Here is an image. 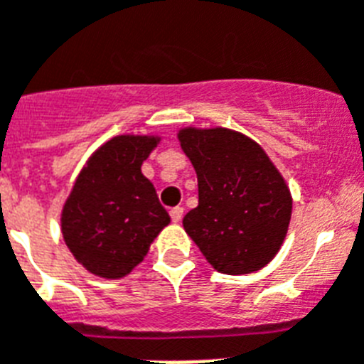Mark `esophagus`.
I'll list each match as a JSON object with an SVG mask.
<instances>
[{"instance_id": "34e87169", "label": "esophagus", "mask_w": 364, "mask_h": 364, "mask_svg": "<svg viewBox=\"0 0 364 364\" xmlns=\"http://www.w3.org/2000/svg\"><path fill=\"white\" fill-rule=\"evenodd\" d=\"M171 219H173V223H180V219L184 215V208L182 206H175V208L171 210Z\"/></svg>"}]
</instances>
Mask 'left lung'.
I'll return each instance as SVG.
<instances>
[{
    "label": "left lung",
    "mask_w": 364,
    "mask_h": 364,
    "mask_svg": "<svg viewBox=\"0 0 364 364\" xmlns=\"http://www.w3.org/2000/svg\"><path fill=\"white\" fill-rule=\"evenodd\" d=\"M180 146L197 173L199 206L184 229L218 272H258L281 249L292 195L262 146L229 128H184Z\"/></svg>",
    "instance_id": "left-lung-1"
}]
</instances>
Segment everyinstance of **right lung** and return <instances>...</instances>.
I'll return each mask as SVG.
<instances>
[{"mask_svg":"<svg viewBox=\"0 0 364 364\" xmlns=\"http://www.w3.org/2000/svg\"><path fill=\"white\" fill-rule=\"evenodd\" d=\"M160 137L117 135L81 169L63 206L61 230L77 262L98 277H124L171 221L141 173Z\"/></svg>","mask_w":364,"mask_h":364,"instance_id":"add662e5","label":"right lung"}]
</instances>
